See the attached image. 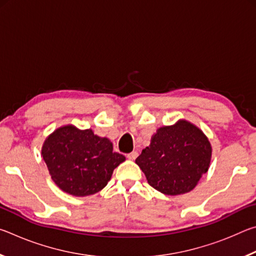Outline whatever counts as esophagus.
Returning <instances> with one entry per match:
<instances>
[{"label":"esophagus","mask_w":256,"mask_h":256,"mask_svg":"<svg viewBox=\"0 0 256 256\" xmlns=\"http://www.w3.org/2000/svg\"><path fill=\"white\" fill-rule=\"evenodd\" d=\"M138 151H132V152L131 154H128V158L130 159V160H134V159H136V157H138Z\"/></svg>","instance_id":"esophagus-1"}]
</instances>
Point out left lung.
Returning a JSON list of instances; mask_svg holds the SVG:
<instances>
[{
	"label": "left lung",
	"instance_id": "1",
	"mask_svg": "<svg viewBox=\"0 0 256 256\" xmlns=\"http://www.w3.org/2000/svg\"><path fill=\"white\" fill-rule=\"evenodd\" d=\"M212 148L200 128L185 120L157 130L136 159L149 185L166 196L196 188L209 170Z\"/></svg>",
	"mask_w": 256,
	"mask_h": 256
}]
</instances>
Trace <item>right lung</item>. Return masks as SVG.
Masks as SVG:
<instances>
[{
	"mask_svg": "<svg viewBox=\"0 0 256 256\" xmlns=\"http://www.w3.org/2000/svg\"><path fill=\"white\" fill-rule=\"evenodd\" d=\"M42 156L54 183L74 196L102 190L115 168L125 160L123 154L112 151L107 138L73 125L58 128L47 136Z\"/></svg>",
	"mask_w": 256,
	"mask_h": 256,
	"instance_id": "obj_1",
	"label": "right lung"
}]
</instances>
